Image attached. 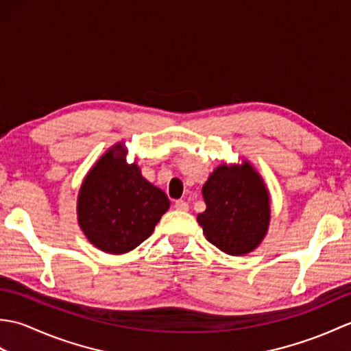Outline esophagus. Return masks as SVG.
Listing matches in <instances>:
<instances>
[{"label": "esophagus", "mask_w": 351, "mask_h": 351, "mask_svg": "<svg viewBox=\"0 0 351 351\" xmlns=\"http://www.w3.org/2000/svg\"><path fill=\"white\" fill-rule=\"evenodd\" d=\"M175 208L178 211H187L189 210V204L185 202V200L180 199V200H175Z\"/></svg>", "instance_id": "esophagus-1"}]
</instances>
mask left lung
Wrapping results in <instances>:
<instances>
[{
  "label": "left lung",
  "instance_id": "obj_1",
  "mask_svg": "<svg viewBox=\"0 0 351 351\" xmlns=\"http://www.w3.org/2000/svg\"><path fill=\"white\" fill-rule=\"evenodd\" d=\"M206 210L197 215L206 240L232 256L263 241L270 221V199L249 162L220 166L202 189Z\"/></svg>",
  "mask_w": 351,
  "mask_h": 351
}]
</instances>
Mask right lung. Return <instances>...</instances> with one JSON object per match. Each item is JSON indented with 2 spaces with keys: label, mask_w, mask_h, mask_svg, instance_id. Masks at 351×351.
<instances>
[{
  "label": "right lung",
  "mask_w": 351,
  "mask_h": 351,
  "mask_svg": "<svg viewBox=\"0 0 351 351\" xmlns=\"http://www.w3.org/2000/svg\"><path fill=\"white\" fill-rule=\"evenodd\" d=\"M116 145L96 162L81 185L78 221L88 241L107 253L136 249L169 210L166 193L140 173L137 164L116 156Z\"/></svg>",
  "instance_id": "add662e5"
}]
</instances>
